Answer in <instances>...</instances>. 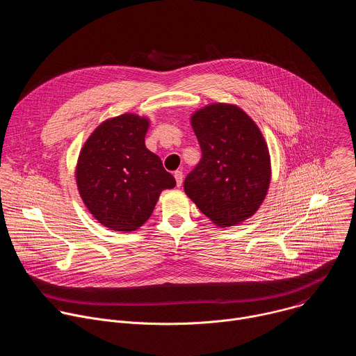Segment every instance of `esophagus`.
Instances as JSON below:
<instances>
[{"label": "esophagus", "instance_id": "esophagus-1", "mask_svg": "<svg viewBox=\"0 0 356 356\" xmlns=\"http://www.w3.org/2000/svg\"><path fill=\"white\" fill-rule=\"evenodd\" d=\"M175 179H176L177 187H180L181 183H183V172H181V170H176V172H175Z\"/></svg>", "mask_w": 356, "mask_h": 356}]
</instances>
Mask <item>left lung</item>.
Masks as SVG:
<instances>
[{"label":"left lung","mask_w":356,"mask_h":356,"mask_svg":"<svg viewBox=\"0 0 356 356\" xmlns=\"http://www.w3.org/2000/svg\"><path fill=\"white\" fill-rule=\"evenodd\" d=\"M191 125L201 161L184 180L186 194L220 227L255 214L270 181L266 142L241 108L213 104L197 111Z\"/></svg>","instance_id":"obj_1"}]
</instances>
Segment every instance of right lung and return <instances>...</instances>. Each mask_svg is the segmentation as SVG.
<instances>
[{
  "label": "right lung",
  "mask_w": 356,
  "mask_h": 356,
  "mask_svg": "<svg viewBox=\"0 0 356 356\" xmlns=\"http://www.w3.org/2000/svg\"><path fill=\"white\" fill-rule=\"evenodd\" d=\"M149 122L124 114L101 124L84 143L76 179L90 213L107 228L135 231L161 193L176 186L158 155L145 146Z\"/></svg>",
  "instance_id": "add662e5"
}]
</instances>
